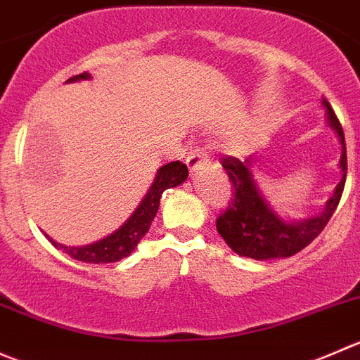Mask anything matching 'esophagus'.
I'll return each instance as SVG.
<instances>
[{
    "instance_id": "34e87169",
    "label": "esophagus",
    "mask_w": 360,
    "mask_h": 360,
    "mask_svg": "<svg viewBox=\"0 0 360 360\" xmlns=\"http://www.w3.org/2000/svg\"><path fill=\"white\" fill-rule=\"evenodd\" d=\"M185 162H187V168L192 175V173H195L199 168H201V166H205L206 162H208V154H206L202 148L195 147L194 150H191V154L187 155Z\"/></svg>"
}]
</instances>
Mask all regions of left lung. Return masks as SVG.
I'll return each instance as SVG.
<instances>
[{"label": "left lung", "instance_id": "obj_1", "mask_svg": "<svg viewBox=\"0 0 360 360\" xmlns=\"http://www.w3.org/2000/svg\"><path fill=\"white\" fill-rule=\"evenodd\" d=\"M322 108L326 110L327 126L336 133L341 145L338 165L341 169V180L319 215L302 220L283 219L266 199L257 180L254 179L252 158L245 161L236 158L222 159V168L233 184V198L226 212L217 219V231L231 250L241 257L255 261L290 257L308 247L336 212L347 180V147L340 120L326 99H322Z\"/></svg>", "mask_w": 360, "mask_h": 360}]
</instances>
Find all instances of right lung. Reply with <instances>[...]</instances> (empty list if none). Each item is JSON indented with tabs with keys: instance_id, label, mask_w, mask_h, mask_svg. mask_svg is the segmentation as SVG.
<instances>
[{
	"instance_id": "add662e5",
	"label": "right lung",
	"mask_w": 360,
	"mask_h": 360,
	"mask_svg": "<svg viewBox=\"0 0 360 360\" xmlns=\"http://www.w3.org/2000/svg\"><path fill=\"white\" fill-rule=\"evenodd\" d=\"M89 78H92L89 73H80L77 77H71L70 80H66V84H70V82L89 80ZM187 166L181 165L180 161L168 162V165L161 166L158 169V173H155V179L152 181L150 188L143 195V199L136 206V210L131 213L129 219L119 229L113 231L106 238L94 241V243L82 245V247H66V245L52 240L47 233H44L45 238L56 248H59V250H63L64 254L70 255L71 259H77V261L89 262V264H106V262L120 261V259L133 254V250L140 243L141 238L150 229L152 220H154L155 213L159 210V201H161L162 192L166 188H172L184 184L187 180Z\"/></svg>"
}]
</instances>
